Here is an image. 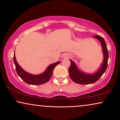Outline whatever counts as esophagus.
I'll use <instances>...</instances> for the list:
<instances>
[{"label": "esophagus", "mask_w": 120, "mask_h": 120, "mask_svg": "<svg viewBox=\"0 0 120 120\" xmlns=\"http://www.w3.org/2000/svg\"><path fill=\"white\" fill-rule=\"evenodd\" d=\"M64 57H65V58H67V57H68V55H67V54H65V55H64Z\"/></svg>", "instance_id": "34e87169"}]
</instances>
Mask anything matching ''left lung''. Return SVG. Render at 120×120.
<instances>
[{"label":"left lung","instance_id":"left-lung-1","mask_svg":"<svg viewBox=\"0 0 120 120\" xmlns=\"http://www.w3.org/2000/svg\"><path fill=\"white\" fill-rule=\"evenodd\" d=\"M93 38L97 39L101 42L103 54V60L97 71L92 74H89L81 71L78 68L74 62L71 60H69L71 64L69 68V74L71 79L78 84L88 85L94 83L101 78L107 68L109 53L105 41L104 39L99 35H93Z\"/></svg>","mask_w":120,"mask_h":120}]
</instances>
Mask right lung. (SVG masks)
Wrapping results in <instances>:
<instances>
[{
  "label": "right lung",
  "mask_w": 120,
  "mask_h": 120,
  "mask_svg": "<svg viewBox=\"0 0 120 120\" xmlns=\"http://www.w3.org/2000/svg\"><path fill=\"white\" fill-rule=\"evenodd\" d=\"M14 62L16 67V71L19 76L28 84L33 85H39L46 83L50 80L51 77L53 74V69L57 64L60 63V61L57 62L56 63H52L46 68L45 71L41 74L38 75H34L28 73L17 63L16 60L15 55L14 53Z\"/></svg>",
  "instance_id": "add662e5"
}]
</instances>
